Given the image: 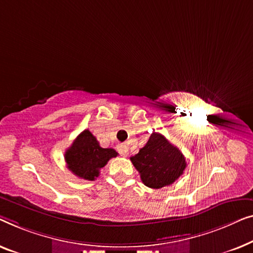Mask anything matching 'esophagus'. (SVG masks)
I'll return each instance as SVG.
<instances>
[{
  "instance_id": "esophagus-1",
  "label": "esophagus",
  "mask_w": 253,
  "mask_h": 253,
  "mask_svg": "<svg viewBox=\"0 0 253 253\" xmlns=\"http://www.w3.org/2000/svg\"><path fill=\"white\" fill-rule=\"evenodd\" d=\"M118 152L122 156H124V157H126V156L128 155V147L126 144H119L118 145Z\"/></svg>"
}]
</instances>
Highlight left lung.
I'll use <instances>...</instances> for the list:
<instances>
[{"instance_id":"left-lung-1","label":"left lung","mask_w":253,"mask_h":253,"mask_svg":"<svg viewBox=\"0 0 253 253\" xmlns=\"http://www.w3.org/2000/svg\"><path fill=\"white\" fill-rule=\"evenodd\" d=\"M145 186L152 189L169 186L183 174L186 158L161 133H152L138 154L130 157Z\"/></svg>"}]
</instances>
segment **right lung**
<instances>
[{"mask_svg": "<svg viewBox=\"0 0 253 253\" xmlns=\"http://www.w3.org/2000/svg\"><path fill=\"white\" fill-rule=\"evenodd\" d=\"M118 152L111 148H102L89 130L84 129L78 135L71 147L65 151V162L71 172L80 179L94 181L99 169Z\"/></svg>", "mask_w": 253, "mask_h": 253, "instance_id": "obj_1", "label": "right lung"}]
</instances>
